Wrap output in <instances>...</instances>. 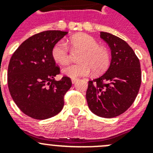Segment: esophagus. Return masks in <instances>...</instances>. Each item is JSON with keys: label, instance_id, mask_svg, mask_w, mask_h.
<instances>
[{"label": "esophagus", "instance_id": "esophagus-1", "mask_svg": "<svg viewBox=\"0 0 153 153\" xmlns=\"http://www.w3.org/2000/svg\"><path fill=\"white\" fill-rule=\"evenodd\" d=\"M71 81H72L73 84H74V83H76V81H78V79H71Z\"/></svg>", "mask_w": 153, "mask_h": 153}]
</instances>
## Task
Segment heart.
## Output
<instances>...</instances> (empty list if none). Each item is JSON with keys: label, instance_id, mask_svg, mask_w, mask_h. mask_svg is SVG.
I'll return each mask as SVG.
<instances>
[{"label": "heart", "instance_id": "heart-1", "mask_svg": "<svg viewBox=\"0 0 153 153\" xmlns=\"http://www.w3.org/2000/svg\"><path fill=\"white\" fill-rule=\"evenodd\" d=\"M73 51H81L79 56L80 63L70 65L63 70L64 75L75 79L79 76H88L92 70L96 74L105 72L109 67L111 56L109 50L99 45L93 36L85 33L76 34L69 40ZM52 57L57 63L67 65L70 63V53L66 44L58 42L52 49Z\"/></svg>", "mask_w": 153, "mask_h": 153}]
</instances>
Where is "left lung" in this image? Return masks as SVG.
Listing matches in <instances>:
<instances>
[{"label":"left lung","mask_w":153,"mask_h":153,"mask_svg":"<svg viewBox=\"0 0 153 153\" xmlns=\"http://www.w3.org/2000/svg\"><path fill=\"white\" fill-rule=\"evenodd\" d=\"M100 37L110 47L111 63L105 74L89 81L86 98L92 113L113 118L126 111L136 100L141 68L139 58L126 42L106 32H100Z\"/></svg>","instance_id":"1"}]
</instances>
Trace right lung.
Masks as SVG:
<instances>
[{
	"label": "right lung",
	"instance_id": "right-lung-1",
	"mask_svg": "<svg viewBox=\"0 0 153 153\" xmlns=\"http://www.w3.org/2000/svg\"><path fill=\"white\" fill-rule=\"evenodd\" d=\"M68 32L47 30L24 41L8 65L7 84L10 96L21 111L31 118L46 120L62 110L64 95L72 86L68 76L60 74L52 57V49Z\"/></svg>",
	"mask_w": 153,
	"mask_h": 153
}]
</instances>
